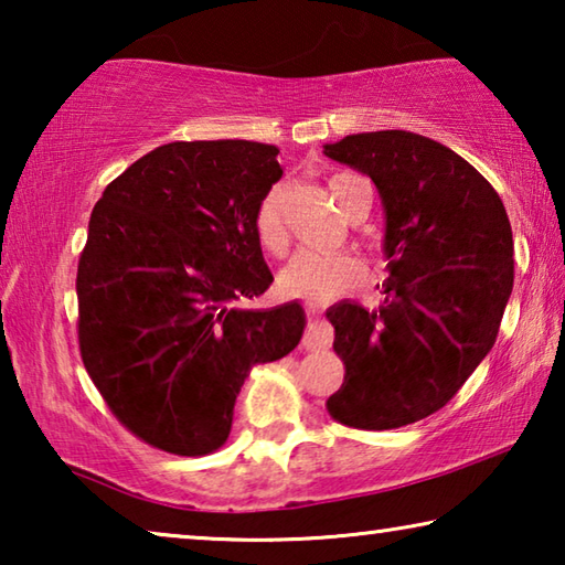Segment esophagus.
Returning <instances> with one entry per match:
<instances>
[{
	"instance_id": "34e87169",
	"label": "esophagus",
	"mask_w": 565,
	"mask_h": 565,
	"mask_svg": "<svg viewBox=\"0 0 565 565\" xmlns=\"http://www.w3.org/2000/svg\"><path fill=\"white\" fill-rule=\"evenodd\" d=\"M333 341V329L329 323L323 321H311L309 327L303 331V339H301V347L309 349V351H317V349H329Z\"/></svg>"
}]
</instances>
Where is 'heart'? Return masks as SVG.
<instances>
[{"label":"heart","instance_id":"heart-1","mask_svg":"<svg viewBox=\"0 0 565 565\" xmlns=\"http://www.w3.org/2000/svg\"><path fill=\"white\" fill-rule=\"evenodd\" d=\"M329 189L343 212L351 214L359 196H366L371 206V184L359 174H333ZM256 242L269 254H281L286 248L284 224V186L274 184L262 194L254 209ZM363 279V266L349 252H329V248H301L296 252L281 271V289L296 299L327 301L343 291L359 286Z\"/></svg>","mask_w":565,"mask_h":565}]
</instances>
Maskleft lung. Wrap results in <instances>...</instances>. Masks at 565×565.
I'll return each mask as SVG.
<instances>
[{
  "label": "left lung",
  "instance_id": "1",
  "mask_svg": "<svg viewBox=\"0 0 565 565\" xmlns=\"http://www.w3.org/2000/svg\"><path fill=\"white\" fill-rule=\"evenodd\" d=\"M323 154L376 184L391 271L376 309L327 311L347 369L327 411L361 431L416 424L458 394L499 337L513 289L509 214L466 159L420 134H351Z\"/></svg>",
  "mask_w": 565,
  "mask_h": 565
}]
</instances>
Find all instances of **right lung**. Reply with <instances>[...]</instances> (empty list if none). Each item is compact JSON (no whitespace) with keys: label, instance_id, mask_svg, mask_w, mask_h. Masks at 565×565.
<instances>
[{"label":"right lung","instance_id":"add662e5","mask_svg":"<svg viewBox=\"0 0 565 565\" xmlns=\"http://www.w3.org/2000/svg\"><path fill=\"white\" fill-rule=\"evenodd\" d=\"M279 149L171 141L104 189L76 269L79 353L119 424L159 451L206 456L232 431L254 366L303 333V309H244L274 276L254 209Z\"/></svg>","mask_w":565,"mask_h":565}]
</instances>
